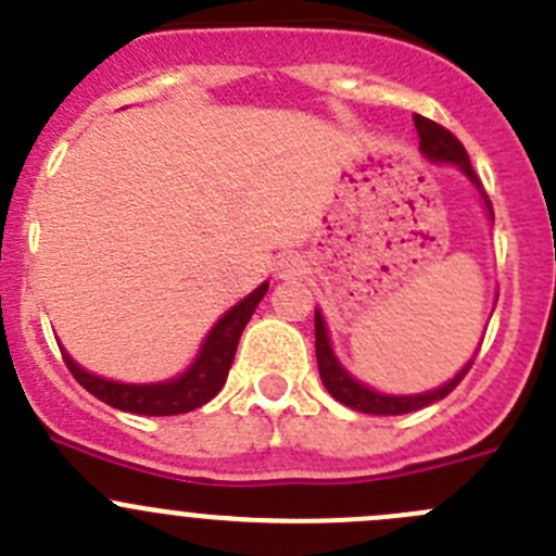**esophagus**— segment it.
Segmentation results:
<instances>
[{"label": "esophagus", "mask_w": 556, "mask_h": 556, "mask_svg": "<svg viewBox=\"0 0 556 556\" xmlns=\"http://www.w3.org/2000/svg\"><path fill=\"white\" fill-rule=\"evenodd\" d=\"M306 274V261L299 252H285L277 261V277L279 279H299Z\"/></svg>", "instance_id": "34e87169"}]
</instances>
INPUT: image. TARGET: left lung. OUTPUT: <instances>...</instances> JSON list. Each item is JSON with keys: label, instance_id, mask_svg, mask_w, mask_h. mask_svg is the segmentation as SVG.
<instances>
[{"label": "left lung", "instance_id": "left-lung-1", "mask_svg": "<svg viewBox=\"0 0 556 556\" xmlns=\"http://www.w3.org/2000/svg\"><path fill=\"white\" fill-rule=\"evenodd\" d=\"M415 129H418V141H421L418 143V149H421L424 157L434 165H454V168L459 170V174L465 176L472 187H476L478 195H481V201H483V208H486V217L494 223L492 203H489L486 192H483L481 181H478L476 170H472L465 147L456 141L448 129L440 127V124H434L432 118H427V116H415ZM478 348H481V344H478ZM478 348H476V355H478ZM315 353H317V369H320V380H323V386H326V391L331 393L337 402H342V404H348V407L358 409V413H369V415H404V413H413V409L427 407V404H432V402H440V399H445L456 386H459V380L467 375V371H470L472 358H476V355H472V358L467 361V364L462 366V369L456 371L448 382L432 388V391L382 393V391H377V388L361 382L353 371L344 369V364L337 358V353H333L331 333H328L326 317H323L320 309H315Z\"/></svg>", "mask_w": 556, "mask_h": 556}]
</instances>
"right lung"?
<instances>
[{"instance_id":"right-lung-1","label":"right lung","mask_w":556,"mask_h":556,"mask_svg":"<svg viewBox=\"0 0 556 556\" xmlns=\"http://www.w3.org/2000/svg\"><path fill=\"white\" fill-rule=\"evenodd\" d=\"M268 282L257 285L250 295L230 306L223 317L212 326L206 339L201 342V350L195 353L192 364L187 366L181 375L168 377V380L157 382H122L108 380V377L94 375V371L84 369L67 350L62 348L64 364L73 371L75 380L97 396L100 402L111 404V407L124 409V413L138 415H179L190 413V409L203 407L208 399L217 396L223 391L225 380H228L230 364H233L236 348H239V337L244 326L250 323L252 312L257 309L261 299L266 295Z\"/></svg>"}]
</instances>
